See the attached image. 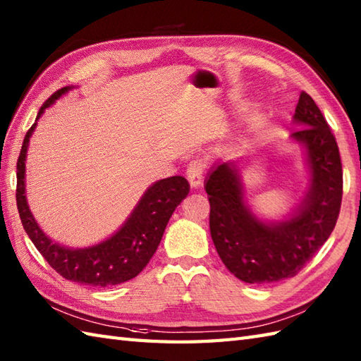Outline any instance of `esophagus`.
Segmentation results:
<instances>
[{"mask_svg": "<svg viewBox=\"0 0 361 361\" xmlns=\"http://www.w3.org/2000/svg\"><path fill=\"white\" fill-rule=\"evenodd\" d=\"M206 171V161L203 158H194V160L189 161L188 164V180L192 188H198L201 181H203V173Z\"/></svg>", "mask_w": 361, "mask_h": 361, "instance_id": "1", "label": "esophagus"}]
</instances>
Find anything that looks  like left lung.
Returning a JSON list of instances; mask_svg holds the SVG:
<instances>
[{
  "mask_svg": "<svg viewBox=\"0 0 361 361\" xmlns=\"http://www.w3.org/2000/svg\"><path fill=\"white\" fill-rule=\"evenodd\" d=\"M294 120L306 126L290 137L306 146L311 188L289 220L259 221L243 201L238 171L232 163L214 167L206 181L215 249L224 266L245 283L267 284L295 276L329 238L338 219L343 197L338 146L322 111L305 90Z\"/></svg>",
  "mask_w": 361,
  "mask_h": 361,
  "instance_id": "left-lung-1",
  "label": "left lung"
}]
</instances>
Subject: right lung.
I'll return each instance as SVG.
<instances>
[{"mask_svg":"<svg viewBox=\"0 0 361 361\" xmlns=\"http://www.w3.org/2000/svg\"><path fill=\"white\" fill-rule=\"evenodd\" d=\"M67 90L69 87H63L50 95L39 107L37 120L46 107ZM37 120L23 140L18 161H16V206L24 231L50 267L66 280L106 288L135 279L155 254L175 207L188 197L190 189L188 180L183 177H169L157 181L146 190L123 228L97 246L69 249L56 245L33 220L24 190V167H26L24 161H26L29 138L35 129Z\"/></svg>","mask_w":361,"mask_h":361,"instance_id":"obj_1","label":"right lung"}]
</instances>
